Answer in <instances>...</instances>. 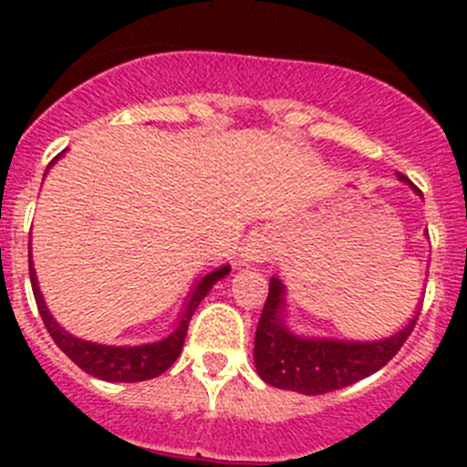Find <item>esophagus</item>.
Segmentation results:
<instances>
[{
  "instance_id": "34e87169",
  "label": "esophagus",
  "mask_w": 467,
  "mask_h": 467,
  "mask_svg": "<svg viewBox=\"0 0 467 467\" xmlns=\"http://www.w3.org/2000/svg\"><path fill=\"white\" fill-rule=\"evenodd\" d=\"M273 255V246L266 237H255L244 248V262H266Z\"/></svg>"
}]
</instances>
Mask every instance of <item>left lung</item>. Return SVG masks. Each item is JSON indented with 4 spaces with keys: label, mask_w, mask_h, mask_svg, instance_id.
<instances>
[{
    "label": "left lung",
    "mask_w": 467,
    "mask_h": 467,
    "mask_svg": "<svg viewBox=\"0 0 467 467\" xmlns=\"http://www.w3.org/2000/svg\"><path fill=\"white\" fill-rule=\"evenodd\" d=\"M400 181H407L400 176ZM285 286L271 277L266 303L255 332V368L266 384L305 395L346 389L378 373L404 346L416 327L418 314L398 334L381 341H334L294 337L282 321Z\"/></svg>",
    "instance_id": "8db88e82"
}]
</instances>
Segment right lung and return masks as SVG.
Segmentation results:
<instances>
[{
	"label": "right lung",
	"mask_w": 467,
	"mask_h": 467,
	"mask_svg": "<svg viewBox=\"0 0 467 467\" xmlns=\"http://www.w3.org/2000/svg\"><path fill=\"white\" fill-rule=\"evenodd\" d=\"M228 271L230 266H221L216 268V271L207 273L205 277H201L194 294L190 296V303H187L185 314L181 317V323H178V327L173 329L167 338L155 343H146V346H124V348L117 346L115 348V346H101V343L83 341V338L72 337V334L65 332V329L51 318L49 309H47L45 300H42L40 289H37V277H36V271H33V264L29 260L33 296H36L37 312H40L47 332L51 334L56 346H58L60 350H63L65 355L78 366V368L86 370V373L92 375V378H99L103 381H144V379H153L158 378V375H162L164 370L178 359V355H181L182 343H185V337H187V327H190V321L192 317H194L199 303L207 294H210L214 282H219L221 277L228 275Z\"/></svg>",
	"instance_id": "add662e5"
}]
</instances>
